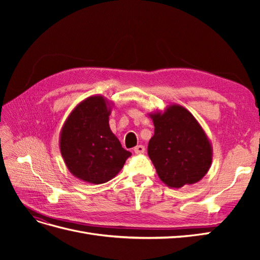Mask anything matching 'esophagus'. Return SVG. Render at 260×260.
Here are the masks:
<instances>
[{"label": "esophagus", "instance_id": "esophagus-1", "mask_svg": "<svg viewBox=\"0 0 260 260\" xmlns=\"http://www.w3.org/2000/svg\"><path fill=\"white\" fill-rule=\"evenodd\" d=\"M136 154H143L145 152V147L143 145H137L135 148H133Z\"/></svg>", "mask_w": 260, "mask_h": 260}]
</instances>
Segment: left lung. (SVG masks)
I'll return each instance as SVG.
<instances>
[{"label": "left lung", "mask_w": 260, "mask_h": 260, "mask_svg": "<svg viewBox=\"0 0 260 260\" xmlns=\"http://www.w3.org/2000/svg\"><path fill=\"white\" fill-rule=\"evenodd\" d=\"M148 115L155 133L147 153L159 179L172 188L201 181L211 166L212 146L196 118L178 104Z\"/></svg>", "instance_id": "8db88e82"}]
</instances>
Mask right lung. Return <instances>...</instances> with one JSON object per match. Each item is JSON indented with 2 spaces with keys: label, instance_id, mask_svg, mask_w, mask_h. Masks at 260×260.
I'll return each instance as SVG.
<instances>
[{
  "label": "right lung",
  "instance_id": "1",
  "mask_svg": "<svg viewBox=\"0 0 260 260\" xmlns=\"http://www.w3.org/2000/svg\"><path fill=\"white\" fill-rule=\"evenodd\" d=\"M114 104L102 95L80 102L59 133V149L68 170L84 182L105 183L118 175L131 153L109 128Z\"/></svg>",
  "mask_w": 260,
  "mask_h": 260
}]
</instances>
